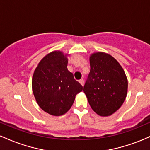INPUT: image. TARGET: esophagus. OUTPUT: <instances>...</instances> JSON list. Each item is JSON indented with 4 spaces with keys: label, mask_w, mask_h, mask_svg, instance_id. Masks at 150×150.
Returning <instances> with one entry per match:
<instances>
[{
    "label": "esophagus",
    "mask_w": 150,
    "mask_h": 150,
    "mask_svg": "<svg viewBox=\"0 0 150 150\" xmlns=\"http://www.w3.org/2000/svg\"><path fill=\"white\" fill-rule=\"evenodd\" d=\"M79 82H80L81 85H82V86L84 85V80H83V79H81V80H79Z\"/></svg>",
    "instance_id": "1"
}]
</instances>
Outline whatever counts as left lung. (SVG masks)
Returning <instances> with one entry per match:
<instances>
[{
	"instance_id": "1",
	"label": "left lung",
	"mask_w": 150,
	"mask_h": 150,
	"mask_svg": "<svg viewBox=\"0 0 150 150\" xmlns=\"http://www.w3.org/2000/svg\"><path fill=\"white\" fill-rule=\"evenodd\" d=\"M89 63L90 72L83 91L94 112L101 116H109L124 102L128 79L119 63L108 53H92Z\"/></svg>"
}]
</instances>
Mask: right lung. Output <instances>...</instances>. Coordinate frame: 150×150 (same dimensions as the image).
<instances>
[{
	"label": "right lung",
	"instance_id": "add662e5",
	"mask_svg": "<svg viewBox=\"0 0 150 150\" xmlns=\"http://www.w3.org/2000/svg\"><path fill=\"white\" fill-rule=\"evenodd\" d=\"M69 54L49 53L41 60L32 77V91L38 105L50 115L59 116L71 108L82 86L68 70Z\"/></svg>",
	"mask_w": 150,
	"mask_h": 150
}]
</instances>
